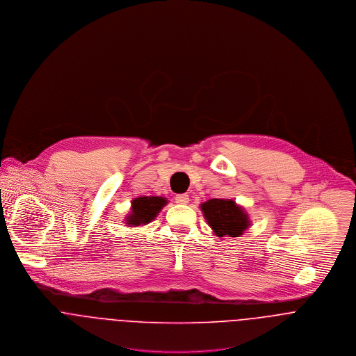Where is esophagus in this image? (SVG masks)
I'll list each match as a JSON object with an SVG mask.
<instances>
[{
  "instance_id": "esophagus-1",
  "label": "esophagus",
  "mask_w": 356,
  "mask_h": 356,
  "mask_svg": "<svg viewBox=\"0 0 356 356\" xmlns=\"http://www.w3.org/2000/svg\"><path fill=\"white\" fill-rule=\"evenodd\" d=\"M175 200H176V203H179V204H186V203H188L190 197H188V195H186V194H180V195H177V197H175Z\"/></svg>"
}]
</instances>
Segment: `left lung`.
Returning <instances> with one entry per match:
<instances>
[{
  "mask_svg": "<svg viewBox=\"0 0 356 356\" xmlns=\"http://www.w3.org/2000/svg\"><path fill=\"white\" fill-rule=\"evenodd\" d=\"M213 234L221 240L240 237L250 227V214L234 199H209L199 204Z\"/></svg>",
  "mask_w": 356,
  "mask_h": 356,
  "instance_id": "8db88e82",
  "label": "left lung"
}]
</instances>
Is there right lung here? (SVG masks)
<instances>
[{
	"label": "right lung",
	"mask_w": 356,
	"mask_h": 356,
	"mask_svg": "<svg viewBox=\"0 0 356 356\" xmlns=\"http://www.w3.org/2000/svg\"><path fill=\"white\" fill-rule=\"evenodd\" d=\"M168 204V199L163 197H139L131 200L129 213L125 216L124 222L129 228H138L147 225L156 217L159 211Z\"/></svg>",
	"instance_id": "right-lung-1"
}]
</instances>
